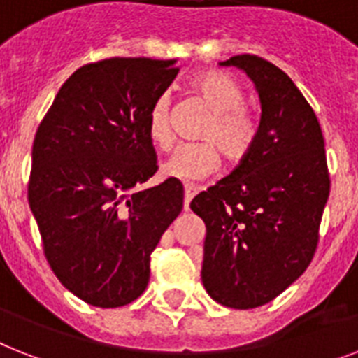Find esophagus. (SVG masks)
<instances>
[{
    "label": "esophagus",
    "instance_id": "1",
    "mask_svg": "<svg viewBox=\"0 0 358 358\" xmlns=\"http://www.w3.org/2000/svg\"><path fill=\"white\" fill-rule=\"evenodd\" d=\"M184 191H185V194H184V208L187 209L189 208V202H191V200H193V196L196 193H199V189L194 187V185H185L184 187Z\"/></svg>",
    "mask_w": 358,
    "mask_h": 358
}]
</instances>
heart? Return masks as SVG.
<instances>
[{
    "mask_svg": "<svg viewBox=\"0 0 358 358\" xmlns=\"http://www.w3.org/2000/svg\"><path fill=\"white\" fill-rule=\"evenodd\" d=\"M194 94L208 115L196 130L199 143L180 147L164 164V174L171 178L196 182L217 171L220 154L228 164H239L252 152L259 132L257 119L243 106L245 92L237 80L226 73L208 69L191 80ZM147 132L158 149L169 150L174 145L171 97L159 95L147 119Z\"/></svg>",
    "mask_w": 358,
    "mask_h": 358,
    "instance_id": "heart-1",
    "label": "heart"
}]
</instances>
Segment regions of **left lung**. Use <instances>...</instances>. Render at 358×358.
<instances>
[{
    "label": "left lung",
    "instance_id": "8db88e82",
    "mask_svg": "<svg viewBox=\"0 0 358 358\" xmlns=\"http://www.w3.org/2000/svg\"><path fill=\"white\" fill-rule=\"evenodd\" d=\"M222 66L243 69L261 101L252 152L228 176L196 194L204 220L202 283L231 309L268 303L313 261L331 180L315 110L285 71L257 55Z\"/></svg>",
    "mask_w": 358,
    "mask_h": 358
}]
</instances>
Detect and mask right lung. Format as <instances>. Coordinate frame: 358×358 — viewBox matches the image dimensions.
<instances>
[{
  "label": "right lung",
  "instance_id": "1",
  "mask_svg": "<svg viewBox=\"0 0 358 358\" xmlns=\"http://www.w3.org/2000/svg\"><path fill=\"white\" fill-rule=\"evenodd\" d=\"M176 60L106 58L78 68L38 127L29 206L58 281L86 303L112 309L143 294L150 254L184 208L158 171L147 132Z\"/></svg>",
  "mask_w": 358,
  "mask_h": 358
}]
</instances>
